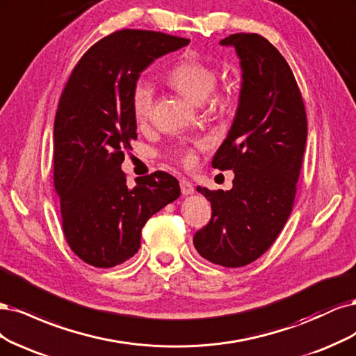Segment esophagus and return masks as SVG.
Instances as JSON below:
<instances>
[{"mask_svg": "<svg viewBox=\"0 0 356 356\" xmlns=\"http://www.w3.org/2000/svg\"><path fill=\"white\" fill-rule=\"evenodd\" d=\"M180 191H181V193L183 195H192L193 193V186H192V183L189 181V180H186V179H181L180 180Z\"/></svg>", "mask_w": 356, "mask_h": 356, "instance_id": "1", "label": "esophagus"}]
</instances>
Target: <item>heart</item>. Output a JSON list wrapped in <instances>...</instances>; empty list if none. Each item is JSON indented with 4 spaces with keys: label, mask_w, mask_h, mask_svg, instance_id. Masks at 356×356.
I'll return each mask as SVG.
<instances>
[{
    "label": "heart",
    "mask_w": 356,
    "mask_h": 356,
    "mask_svg": "<svg viewBox=\"0 0 356 356\" xmlns=\"http://www.w3.org/2000/svg\"><path fill=\"white\" fill-rule=\"evenodd\" d=\"M168 84L176 88L188 100L195 105H201L210 97L217 83V74L214 67L204 63L198 59H185L176 63L167 72ZM231 95H216L210 99L214 111H225L232 105ZM133 112L137 121H146L151 115L154 105V87L152 84L140 79L133 88ZM186 161H191V156H186Z\"/></svg>",
    "instance_id": "b5f03b06"
}]
</instances>
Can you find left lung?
Segmentation results:
<instances>
[{
	"label": "left lung",
	"mask_w": 356,
	"mask_h": 356,
	"mask_svg": "<svg viewBox=\"0 0 356 356\" xmlns=\"http://www.w3.org/2000/svg\"><path fill=\"white\" fill-rule=\"evenodd\" d=\"M239 59L238 108L211 165L234 171L231 191H197L211 202V220L193 236L214 265L241 268L273 244L293 209L306 137L300 90L282 54L259 33L223 38Z\"/></svg>",
	"instance_id": "obj_1"
}]
</instances>
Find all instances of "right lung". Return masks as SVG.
<instances>
[{
    "label": "right lung",
    "instance_id": "right-lung-1",
    "mask_svg": "<svg viewBox=\"0 0 356 356\" xmlns=\"http://www.w3.org/2000/svg\"><path fill=\"white\" fill-rule=\"evenodd\" d=\"M189 40L122 29L81 57L62 93L54 120V186L63 234L74 253L95 268H113L140 248L145 223L180 197L164 171L127 186L121 164L137 139L133 88L155 59Z\"/></svg>",
    "mask_w": 356,
    "mask_h": 356
}]
</instances>
